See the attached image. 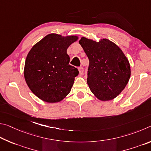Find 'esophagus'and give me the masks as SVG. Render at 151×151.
Masks as SVG:
<instances>
[{"mask_svg": "<svg viewBox=\"0 0 151 151\" xmlns=\"http://www.w3.org/2000/svg\"><path fill=\"white\" fill-rule=\"evenodd\" d=\"M83 71H84V70H83V68L82 67L79 68V72H80V75H83Z\"/></svg>", "mask_w": 151, "mask_h": 151, "instance_id": "1", "label": "esophagus"}]
</instances>
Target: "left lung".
<instances>
[{"mask_svg":"<svg viewBox=\"0 0 151 151\" xmlns=\"http://www.w3.org/2000/svg\"><path fill=\"white\" fill-rule=\"evenodd\" d=\"M79 43L89 61L87 81L91 92L101 101L115 98L130 78L127 58L117 45L107 39L97 42L82 37Z\"/></svg>","mask_w":151,"mask_h":151,"instance_id":"1","label":"left lung"}]
</instances>
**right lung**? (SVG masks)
<instances>
[{
    "mask_svg": "<svg viewBox=\"0 0 151 151\" xmlns=\"http://www.w3.org/2000/svg\"><path fill=\"white\" fill-rule=\"evenodd\" d=\"M78 36L50 34L32 47L26 57L24 78L32 93L47 103L59 102L70 93L79 71L69 64L67 49Z\"/></svg>",
    "mask_w": 151,
    "mask_h": 151,
    "instance_id": "obj_1",
    "label": "right lung"
}]
</instances>
